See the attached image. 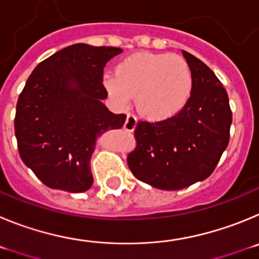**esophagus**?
<instances>
[{
    "instance_id": "34e87169",
    "label": "esophagus",
    "mask_w": 259,
    "mask_h": 259,
    "mask_svg": "<svg viewBox=\"0 0 259 259\" xmlns=\"http://www.w3.org/2000/svg\"><path fill=\"white\" fill-rule=\"evenodd\" d=\"M135 126H137V118H135L134 115H130L129 113L124 124L125 130H127V132H134Z\"/></svg>"
}]
</instances>
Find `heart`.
I'll list each match as a JSON object with an SVG mask.
<instances>
[{
  "label": "heart",
  "instance_id": "1",
  "mask_svg": "<svg viewBox=\"0 0 259 259\" xmlns=\"http://www.w3.org/2000/svg\"><path fill=\"white\" fill-rule=\"evenodd\" d=\"M103 86L115 106L125 107L134 97L135 109L150 121L178 115L191 99L193 74L187 60L170 53H137L121 60L115 77L106 76Z\"/></svg>",
  "mask_w": 259,
  "mask_h": 259
}]
</instances>
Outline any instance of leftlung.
I'll use <instances>...</instances> for the list:
<instances>
[{"mask_svg": "<svg viewBox=\"0 0 259 259\" xmlns=\"http://www.w3.org/2000/svg\"><path fill=\"white\" fill-rule=\"evenodd\" d=\"M193 89L183 111L157 122L141 121L137 147L127 155L135 178L160 190L174 191L208 178L230 141L232 112L227 92L214 72L187 51Z\"/></svg>", "mask_w": 259, "mask_h": 259, "instance_id": "8db88e82", "label": "left lung"}]
</instances>
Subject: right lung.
<instances>
[{"mask_svg": "<svg viewBox=\"0 0 259 259\" xmlns=\"http://www.w3.org/2000/svg\"><path fill=\"white\" fill-rule=\"evenodd\" d=\"M121 53L74 44L39 63L28 77L16 103L15 137L23 162L48 187L67 192L92 187L97 138L126 120L102 102L103 68Z\"/></svg>", "mask_w": 259, "mask_h": 259, "instance_id": "1", "label": "right lung"}]
</instances>
